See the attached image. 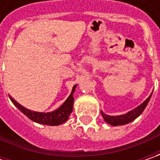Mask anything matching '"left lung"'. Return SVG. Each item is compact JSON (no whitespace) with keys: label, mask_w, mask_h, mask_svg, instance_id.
I'll list each match as a JSON object with an SVG mask.
<instances>
[{"label":"left lung","mask_w":160,"mask_h":160,"mask_svg":"<svg viewBox=\"0 0 160 160\" xmlns=\"http://www.w3.org/2000/svg\"><path fill=\"white\" fill-rule=\"evenodd\" d=\"M151 95L143 103H142L140 106L131 110L130 112L125 114V115H121V116H108L104 114L102 111V115L103 117V118L105 120V122H107L108 124L111 125V126H122V125H126L128 124L130 122H132L133 120L135 119L136 118H138L141 114L143 112V110L145 109V108L147 106V104L149 103V101L151 99Z\"/></svg>","instance_id":"obj_1"}]
</instances>
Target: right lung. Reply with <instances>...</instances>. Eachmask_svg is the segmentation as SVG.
<instances>
[{"label": "right lung", "instance_id": "add662e5", "mask_svg": "<svg viewBox=\"0 0 160 160\" xmlns=\"http://www.w3.org/2000/svg\"><path fill=\"white\" fill-rule=\"evenodd\" d=\"M76 86L77 85H75L73 87L70 95L68 96V98L66 100V102L62 104V106L58 108L57 110L50 112V113H41V112H35V111L29 110L28 108L21 106L19 103H18L13 98L9 97V99L22 113L25 114L28 118L33 120L34 122L42 124V125H47V126H58V125L65 123L68 119V117L70 116L71 112L73 110V103H74L73 93L75 92Z\"/></svg>", "mask_w": 160, "mask_h": 160}]
</instances>
